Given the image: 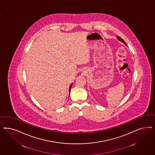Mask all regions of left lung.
I'll return each mask as SVG.
<instances>
[{
    "label": "left lung",
    "mask_w": 155,
    "mask_h": 155,
    "mask_svg": "<svg viewBox=\"0 0 155 155\" xmlns=\"http://www.w3.org/2000/svg\"><path fill=\"white\" fill-rule=\"evenodd\" d=\"M117 39H118V40H120V41H122V42H123V43H124V45H126V44H125V41H124V40H123V39H122V38H120V37H119V36H117Z\"/></svg>",
    "instance_id": "obj_1"
}]
</instances>
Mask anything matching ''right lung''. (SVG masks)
<instances>
[{"instance_id":"add662e5","label":"right lung","mask_w":155,"mask_h":155,"mask_svg":"<svg viewBox=\"0 0 155 155\" xmlns=\"http://www.w3.org/2000/svg\"><path fill=\"white\" fill-rule=\"evenodd\" d=\"M72 84H71V85H70V89H69V92H70H70H71V87H72Z\"/></svg>"}]
</instances>
